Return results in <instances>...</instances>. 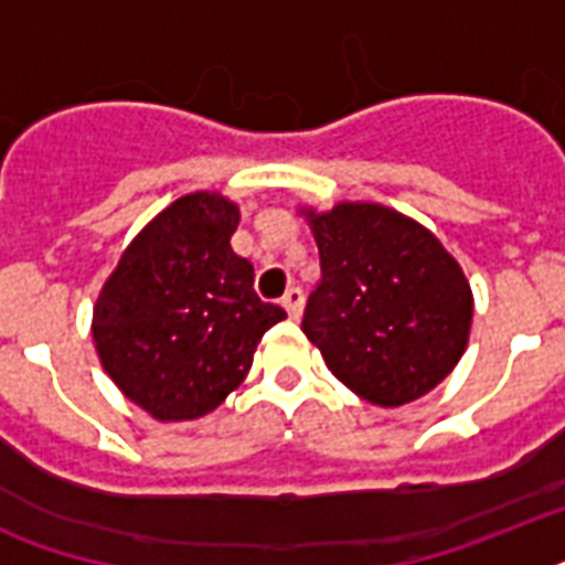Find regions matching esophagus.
Segmentation results:
<instances>
[{"mask_svg": "<svg viewBox=\"0 0 565 565\" xmlns=\"http://www.w3.org/2000/svg\"><path fill=\"white\" fill-rule=\"evenodd\" d=\"M281 305H284V310L290 313V319H299L301 308H305V292H301L299 287H290V290L284 292Z\"/></svg>", "mask_w": 565, "mask_h": 565, "instance_id": "1", "label": "esophagus"}]
</instances>
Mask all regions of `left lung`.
<instances>
[{"mask_svg": "<svg viewBox=\"0 0 565 565\" xmlns=\"http://www.w3.org/2000/svg\"><path fill=\"white\" fill-rule=\"evenodd\" d=\"M319 246L301 331L352 393L381 407L416 402L455 370L472 326V287L443 243L372 202L305 207Z\"/></svg>", "mask_w": 565, "mask_h": 565, "instance_id": "obj_1", "label": "left lung"}]
</instances>
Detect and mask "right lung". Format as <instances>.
<instances>
[{
	"mask_svg": "<svg viewBox=\"0 0 565 565\" xmlns=\"http://www.w3.org/2000/svg\"><path fill=\"white\" fill-rule=\"evenodd\" d=\"M237 222L225 195H181L131 239L93 305L102 366L158 422L216 411L287 317L257 299L255 266L231 248Z\"/></svg>",
	"mask_w": 565,
	"mask_h": 565,
	"instance_id": "obj_1",
	"label": "right lung"
}]
</instances>
